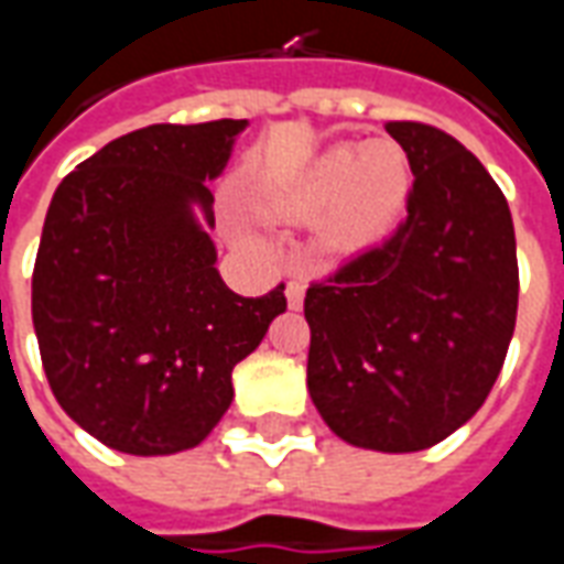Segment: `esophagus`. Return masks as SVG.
Returning <instances> with one entry per match:
<instances>
[{
    "instance_id": "obj_1",
    "label": "esophagus",
    "mask_w": 564,
    "mask_h": 564,
    "mask_svg": "<svg viewBox=\"0 0 564 564\" xmlns=\"http://www.w3.org/2000/svg\"><path fill=\"white\" fill-rule=\"evenodd\" d=\"M303 294H306V285H303L301 279H291L289 289H285V297H289L291 310H301V306H303Z\"/></svg>"
}]
</instances>
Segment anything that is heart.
Here are the masks:
<instances>
[{
  "label": "heart",
  "mask_w": 564,
  "mask_h": 564,
  "mask_svg": "<svg viewBox=\"0 0 564 564\" xmlns=\"http://www.w3.org/2000/svg\"><path fill=\"white\" fill-rule=\"evenodd\" d=\"M410 194V161L401 145L379 139L365 148H337L315 163L285 197L279 212L313 221L327 218V234L343 249L382 237Z\"/></svg>",
  "instance_id": "heart-1"
}]
</instances>
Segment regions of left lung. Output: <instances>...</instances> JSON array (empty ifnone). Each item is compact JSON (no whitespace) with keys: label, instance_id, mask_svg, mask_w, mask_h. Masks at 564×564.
Instances as JSON below:
<instances>
[{"label":"left lung","instance_id":"8db88e82","mask_svg":"<svg viewBox=\"0 0 564 564\" xmlns=\"http://www.w3.org/2000/svg\"><path fill=\"white\" fill-rule=\"evenodd\" d=\"M413 187L389 239L310 282L306 382L327 429L377 453H419L489 398L513 337L519 267L501 187L458 139L389 121Z\"/></svg>","mask_w":564,"mask_h":564}]
</instances>
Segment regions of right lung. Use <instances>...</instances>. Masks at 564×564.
Listing matches in <instances>:
<instances>
[{"instance_id": "1", "label": "right lung", "mask_w": 564, "mask_h": 564, "mask_svg": "<svg viewBox=\"0 0 564 564\" xmlns=\"http://www.w3.org/2000/svg\"><path fill=\"white\" fill-rule=\"evenodd\" d=\"M246 121L151 123L72 170L47 206L33 325L59 406L130 455L197 446L234 401V367L285 313V285L239 297L215 270L206 178Z\"/></svg>"}]
</instances>
